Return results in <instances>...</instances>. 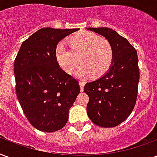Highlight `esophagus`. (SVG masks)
<instances>
[{
  "label": "esophagus",
  "instance_id": "esophagus-1",
  "mask_svg": "<svg viewBox=\"0 0 157 157\" xmlns=\"http://www.w3.org/2000/svg\"><path fill=\"white\" fill-rule=\"evenodd\" d=\"M79 85H80V87H81V91H83L84 86L86 85V82H85V81H80V82H79Z\"/></svg>",
  "mask_w": 157,
  "mask_h": 157
}]
</instances>
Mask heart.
<instances>
[{
    "label": "heart",
    "mask_w": 157,
    "mask_h": 157,
    "mask_svg": "<svg viewBox=\"0 0 157 157\" xmlns=\"http://www.w3.org/2000/svg\"><path fill=\"white\" fill-rule=\"evenodd\" d=\"M67 47L59 43L55 48V59L66 73H73L79 61L78 76L98 78L108 71L114 59V49L109 40L95 33L81 31L68 39Z\"/></svg>",
    "instance_id": "heart-1"
}]
</instances>
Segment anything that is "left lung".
I'll use <instances>...</instances> for the list:
<instances>
[{
	"mask_svg": "<svg viewBox=\"0 0 157 157\" xmlns=\"http://www.w3.org/2000/svg\"><path fill=\"white\" fill-rule=\"evenodd\" d=\"M87 29L103 36L114 49L109 71L85 86L84 91L90 98L87 115L98 126L115 127L129 117L136 103L139 81L138 54L125 38L111 28Z\"/></svg>",
	"mask_w": 157,
	"mask_h": 157,
	"instance_id": "8db88e82",
	"label": "left lung"
}]
</instances>
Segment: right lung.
Listing matches in <instances>:
<instances>
[{
    "mask_svg": "<svg viewBox=\"0 0 157 157\" xmlns=\"http://www.w3.org/2000/svg\"><path fill=\"white\" fill-rule=\"evenodd\" d=\"M77 30L41 28L23 41L15 58L17 98L28 121L38 130L63 128L80 93L78 81L59 67L54 54L58 43Z\"/></svg>",
    "mask_w": 157,
    "mask_h": 157,
    "instance_id": "add662e5",
    "label": "right lung"
}]
</instances>
